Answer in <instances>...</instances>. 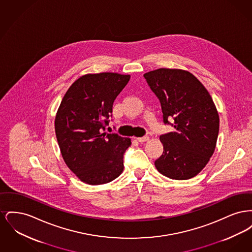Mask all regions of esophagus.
Listing matches in <instances>:
<instances>
[{"label":"esophagus","instance_id":"1","mask_svg":"<svg viewBox=\"0 0 252 252\" xmlns=\"http://www.w3.org/2000/svg\"><path fill=\"white\" fill-rule=\"evenodd\" d=\"M137 140H138L140 143H144V142H147V141H149V137H148V136L139 137V138H137Z\"/></svg>","mask_w":252,"mask_h":252}]
</instances>
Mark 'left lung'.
Masks as SVG:
<instances>
[{
	"label": "left lung",
	"instance_id": "1",
	"mask_svg": "<svg viewBox=\"0 0 252 252\" xmlns=\"http://www.w3.org/2000/svg\"><path fill=\"white\" fill-rule=\"evenodd\" d=\"M144 76L160 102L163 123L175 127V131L160 135L163 153L155 166L169 179L189 180L206 166L215 152L219 131L216 105L191 72L160 68ZM172 118L174 124L168 122Z\"/></svg>",
	"mask_w": 252,
	"mask_h": 252
}]
</instances>
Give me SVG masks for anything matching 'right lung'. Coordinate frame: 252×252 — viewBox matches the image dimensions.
<instances>
[{
  "label": "right lung",
  "instance_id": "1",
  "mask_svg": "<svg viewBox=\"0 0 252 252\" xmlns=\"http://www.w3.org/2000/svg\"><path fill=\"white\" fill-rule=\"evenodd\" d=\"M130 75L89 73L72 83L58 110L55 129L67 166L88 184L99 185L118 178L129 138L105 132L115 98Z\"/></svg>",
  "mask_w": 252,
  "mask_h": 252
}]
</instances>
